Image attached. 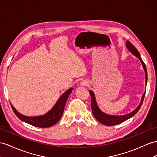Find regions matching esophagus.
<instances>
[{"mask_svg": "<svg viewBox=\"0 0 157 157\" xmlns=\"http://www.w3.org/2000/svg\"><path fill=\"white\" fill-rule=\"evenodd\" d=\"M87 85H88V82L86 79H83V80H82L81 82H80V86H86Z\"/></svg>", "mask_w": 157, "mask_h": 157, "instance_id": "esophagus-1", "label": "esophagus"}]
</instances>
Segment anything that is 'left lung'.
<instances>
[{
	"label": "left lung",
	"instance_id": "1",
	"mask_svg": "<svg viewBox=\"0 0 157 157\" xmlns=\"http://www.w3.org/2000/svg\"><path fill=\"white\" fill-rule=\"evenodd\" d=\"M126 44V47L127 49L130 52H131V54L136 56L137 58L140 62L142 63V66L143 69L144 70V73H145V84L147 85V67L145 64L143 62V60L140 58L139 52L138 50H136V48L132 45L131 43L129 42V41H127L125 43ZM90 94L91 95V109H92V113L94 115V117L95 119H97L99 122L101 123L105 124V125L107 126H113L115 125V124H118L121 123L124 121H125L127 119L131 118L132 117L137 113L139 110L140 109V107L142 105V103L143 101V99L144 98V95H145V92H144L143 94L142 95V98L141 100H140V103L139 104V105L136 107V109H135L133 111L130 112L127 114L125 115H109L105 113V112L102 111L101 109H99V107L98 105L97 101H96V98L95 96V94L94 93V91H92L91 90L90 91Z\"/></svg>",
	"mask_w": 157,
	"mask_h": 157
}]
</instances>
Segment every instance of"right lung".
<instances>
[{
  "label": "right lung",
  "instance_id": "obj_1",
  "mask_svg": "<svg viewBox=\"0 0 157 157\" xmlns=\"http://www.w3.org/2000/svg\"><path fill=\"white\" fill-rule=\"evenodd\" d=\"M72 90H73V88L71 87L69 90L64 92L60 96L54 107L49 111H48L46 114L42 115L30 117V116L22 115L21 113H19L10 103L12 109H13L14 113L17 116L18 118L24 122L29 123L33 126L40 128L50 127L55 124L61 118L63 113L64 107L66 105L67 99L71 93Z\"/></svg>",
  "mask_w": 157,
  "mask_h": 157
}]
</instances>
